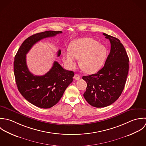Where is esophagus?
Returning <instances> with one entry per match:
<instances>
[{
    "mask_svg": "<svg viewBox=\"0 0 146 146\" xmlns=\"http://www.w3.org/2000/svg\"><path fill=\"white\" fill-rule=\"evenodd\" d=\"M74 78L76 80H78L80 78V75H78V74H76L74 76Z\"/></svg>",
    "mask_w": 146,
    "mask_h": 146,
    "instance_id": "1",
    "label": "esophagus"
}]
</instances>
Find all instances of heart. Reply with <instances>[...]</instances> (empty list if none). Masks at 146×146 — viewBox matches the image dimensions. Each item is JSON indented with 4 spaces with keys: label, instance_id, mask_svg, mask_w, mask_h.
<instances>
[{
    "label": "heart",
    "instance_id": "heart-1",
    "mask_svg": "<svg viewBox=\"0 0 146 146\" xmlns=\"http://www.w3.org/2000/svg\"><path fill=\"white\" fill-rule=\"evenodd\" d=\"M106 47L91 38H82L74 40L70 49L64 52V61L67 68L72 69L79 58V65L86 73L98 71L103 64L107 56Z\"/></svg>",
    "mask_w": 146,
    "mask_h": 146
}]
</instances>
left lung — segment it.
I'll use <instances>...</instances> for the list:
<instances>
[{
	"instance_id": "obj_1",
	"label": "left lung",
	"mask_w": 146,
	"mask_h": 146,
	"mask_svg": "<svg viewBox=\"0 0 146 146\" xmlns=\"http://www.w3.org/2000/svg\"><path fill=\"white\" fill-rule=\"evenodd\" d=\"M111 43V51L104 66L96 73L84 76L87 83L84 96L88 103L96 108L108 106L118 99L126 81L129 58L120 40L103 33Z\"/></svg>"
}]
</instances>
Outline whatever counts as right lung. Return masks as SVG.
Returning <instances> with one entry per match:
<instances>
[{
	"label": "right lung",
	"instance_id": "right-lung-1",
	"mask_svg": "<svg viewBox=\"0 0 146 146\" xmlns=\"http://www.w3.org/2000/svg\"><path fill=\"white\" fill-rule=\"evenodd\" d=\"M62 33L61 31H46L35 34L22 43L15 57L13 70L17 88L32 104L42 108H49L58 103L67 87L72 82L74 73L64 69L57 61L44 75L33 74L27 64L26 55L38 41ZM61 50L58 52V56Z\"/></svg>",
	"mask_w": 146,
	"mask_h": 146
}]
</instances>
